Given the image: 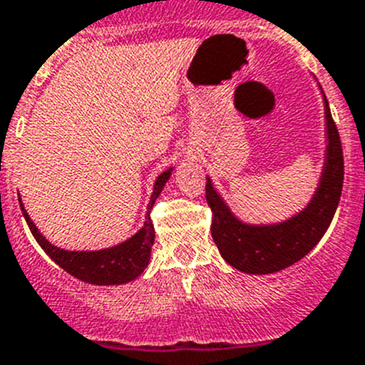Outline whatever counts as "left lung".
Here are the masks:
<instances>
[{
  "label": "left lung",
  "instance_id": "8db88e82",
  "mask_svg": "<svg viewBox=\"0 0 365 365\" xmlns=\"http://www.w3.org/2000/svg\"><path fill=\"white\" fill-rule=\"evenodd\" d=\"M325 101L327 146L325 169L322 173L318 190L304 212L281 224L251 226L238 220L231 213L212 182H206V203L212 208V238L224 259L240 272L247 274H274L300 261L322 240L334 219L339 205L344 159L336 121L330 114L329 101Z\"/></svg>",
  "mask_w": 365,
  "mask_h": 365
}]
</instances>
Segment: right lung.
<instances>
[{"instance_id": "obj_1", "label": "right lung", "mask_w": 365, "mask_h": 365, "mask_svg": "<svg viewBox=\"0 0 365 365\" xmlns=\"http://www.w3.org/2000/svg\"><path fill=\"white\" fill-rule=\"evenodd\" d=\"M173 169L164 171L157 178L155 185H153L152 197L148 203V213H146L145 226L138 231L132 238L120 245H114L111 249H104V251H63L60 247H54L53 244L46 240L36 230L33 220L29 219L28 212L24 210L21 203V210L28 222L29 230H31L33 237L38 242L40 247L49 254L51 259L54 263L60 264L65 272L70 275L77 277L79 281L90 282V284L98 286H109V284H123V282L134 281L135 277L145 272L148 267L150 252H152L153 240H155V230H153V222L150 219V212H152L155 200L164 189L165 182L169 180Z\"/></svg>"}]
</instances>
